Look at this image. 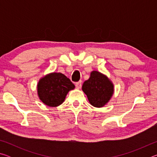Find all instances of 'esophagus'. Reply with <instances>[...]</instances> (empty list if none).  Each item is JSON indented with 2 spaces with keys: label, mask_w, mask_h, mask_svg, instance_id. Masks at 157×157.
<instances>
[{
  "label": "esophagus",
  "mask_w": 157,
  "mask_h": 157,
  "mask_svg": "<svg viewBox=\"0 0 157 157\" xmlns=\"http://www.w3.org/2000/svg\"><path fill=\"white\" fill-rule=\"evenodd\" d=\"M75 86L78 89H80L82 87V82L81 81H79L78 82H76L75 83Z\"/></svg>",
  "instance_id": "esophagus-1"
}]
</instances>
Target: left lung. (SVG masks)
<instances>
[{
	"label": "left lung",
	"instance_id": "obj_1",
	"mask_svg": "<svg viewBox=\"0 0 157 157\" xmlns=\"http://www.w3.org/2000/svg\"><path fill=\"white\" fill-rule=\"evenodd\" d=\"M90 104L95 107H102L110 100L113 94V84L105 75L94 71L88 80L82 85Z\"/></svg>",
	"mask_w": 157,
	"mask_h": 157
}]
</instances>
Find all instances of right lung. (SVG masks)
<instances>
[{"label": "right lung", "mask_w": 157, "mask_h": 157, "mask_svg": "<svg viewBox=\"0 0 157 157\" xmlns=\"http://www.w3.org/2000/svg\"><path fill=\"white\" fill-rule=\"evenodd\" d=\"M75 85L67 77L61 73H51L39 79L37 94L42 102L55 107L62 105L69 91Z\"/></svg>", "instance_id": "add662e5"}]
</instances>
